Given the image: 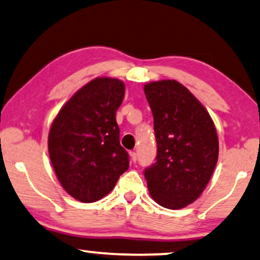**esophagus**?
Returning a JSON list of instances; mask_svg holds the SVG:
<instances>
[{"instance_id":"34e87169","label":"esophagus","mask_w":260,"mask_h":260,"mask_svg":"<svg viewBox=\"0 0 260 260\" xmlns=\"http://www.w3.org/2000/svg\"><path fill=\"white\" fill-rule=\"evenodd\" d=\"M131 159H132V161L133 162H136L137 161V153L136 152H131Z\"/></svg>"}]
</instances>
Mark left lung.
Returning a JSON list of instances; mask_svg holds the SVG:
<instances>
[{
    "label": "left lung",
    "instance_id": "1",
    "mask_svg": "<svg viewBox=\"0 0 260 260\" xmlns=\"http://www.w3.org/2000/svg\"><path fill=\"white\" fill-rule=\"evenodd\" d=\"M153 114L157 157L145 169L148 191L159 206L184 208L196 201L212 177L219 139L209 113L175 79L144 86Z\"/></svg>",
    "mask_w": 260,
    "mask_h": 260
}]
</instances>
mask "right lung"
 <instances>
[{"label":"right lung","instance_id":"add662e5","mask_svg":"<svg viewBox=\"0 0 260 260\" xmlns=\"http://www.w3.org/2000/svg\"><path fill=\"white\" fill-rule=\"evenodd\" d=\"M123 96L122 81L98 77L65 103L51 124L48 154L53 170L65 191L81 202L108 195L129 168L115 117Z\"/></svg>","mask_w":260,"mask_h":260}]
</instances>
